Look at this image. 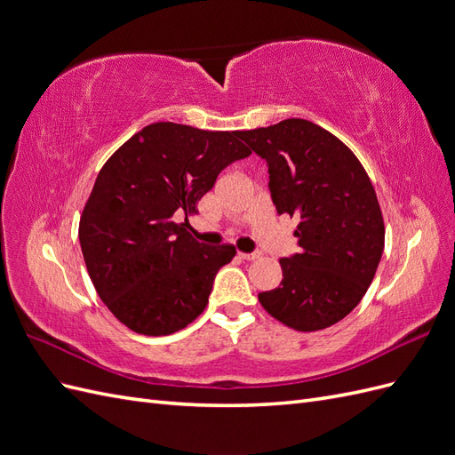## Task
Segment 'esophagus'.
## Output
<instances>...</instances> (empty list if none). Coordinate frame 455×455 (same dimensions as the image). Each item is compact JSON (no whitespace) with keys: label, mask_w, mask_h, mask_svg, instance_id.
Listing matches in <instances>:
<instances>
[{"label":"esophagus","mask_w":455,"mask_h":455,"mask_svg":"<svg viewBox=\"0 0 455 455\" xmlns=\"http://www.w3.org/2000/svg\"><path fill=\"white\" fill-rule=\"evenodd\" d=\"M261 256V252H239V258H243V259H256V258H259Z\"/></svg>","instance_id":"esophagus-1"}]
</instances>
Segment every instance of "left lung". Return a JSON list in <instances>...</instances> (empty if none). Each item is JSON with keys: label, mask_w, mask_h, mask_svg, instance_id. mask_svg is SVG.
Here are the masks:
<instances>
[{"label": "left lung", "mask_w": 455, "mask_h": 455, "mask_svg": "<svg viewBox=\"0 0 455 455\" xmlns=\"http://www.w3.org/2000/svg\"><path fill=\"white\" fill-rule=\"evenodd\" d=\"M267 163L271 201L299 220V252L281 258L279 288L259 292L271 316L299 332H315L347 316L374 279L385 226L374 186L353 151L307 119L241 131Z\"/></svg>", "instance_id": "left-lung-1"}]
</instances>
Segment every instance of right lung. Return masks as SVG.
Here are the masks:
<instances>
[{
    "mask_svg": "<svg viewBox=\"0 0 455 455\" xmlns=\"http://www.w3.org/2000/svg\"><path fill=\"white\" fill-rule=\"evenodd\" d=\"M249 156L239 131L161 121L106 161L79 220V243L96 292L132 332L167 336L204 311L235 246L196 241L188 216L228 164Z\"/></svg>",
    "mask_w": 455,
    "mask_h": 455,
    "instance_id": "right-lung-1",
    "label": "right lung"
}]
</instances>
